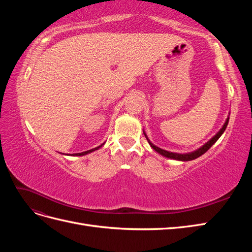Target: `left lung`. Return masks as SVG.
Listing matches in <instances>:
<instances>
[{"label":"left lung","instance_id":"1","mask_svg":"<svg viewBox=\"0 0 252 252\" xmlns=\"http://www.w3.org/2000/svg\"><path fill=\"white\" fill-rule=\"evenodd\" d=\"M228 121H229V118H227V120H226V122H225V124L223 125V127L220 129V131L213 136V138L211 139V140H209L207 143L206 144H204L202 147H200L199 149H196L195 151H192V152H189V154H175V152H170V151H167V150H164V149H162V148H158V147H157L156 145H154L152 144L150 141H149V139L147 138V135H146V133H145L144 131V134H145V138L147 139V141H148V143H149V145L150 146L154 148L157 152H158L159 155H162V156H164V157H166V158H172V159H178V161H183V162H185V161H191V159H194V158H199V157H201L202 155H204L206 151H207L213 144H215L218 140H219V138L220 135L223 134V132L225 131V129H226V127H227V125H228Z\"/></svg>","mask_w":252,"mask_h":252}]
</instances>
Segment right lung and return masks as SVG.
I'll list each match as a JSON object with an SVG mask.
<instances>
[{
  "label": "right lung",
  "mask_w": 252,
  "mask_h": 252,
  "mask_svg": "<svg viewBox=\"0 0 252 252\" xmlns=\"http://www.w3.org/2000/svg\"><path fill=\"white\" fill-rule=\"evenodd\" d=\"M104 145V143L102 144V145H100V146H97V147H95V148H93V149H90V150H87V151H84V152H80V154H72L71 156H77V157H80V156H85V155H87V154H90V152H93V151H94V150H97L98 148H101L102 146Z\"/></svg>",
  "instance_id": "add662e5"
}]
</instances>
